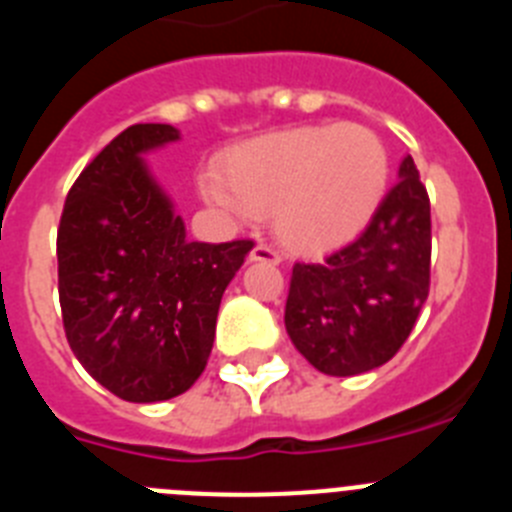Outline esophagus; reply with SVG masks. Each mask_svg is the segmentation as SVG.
<instances>
[{"instance_id": "34e87169", "label": "esophagus", "mask_w": 512, "mask_h": 512, "mask_svg": "<svg viewBox=\"0 0 512 512\" xmlns=\"http://www.w3.org/2000/svg\"><path fill=\"white\" fill-rule=\"evenodd\" d=\"M251 261H266V264H282V253L269 243H256L251 251Z\"/></svg>"}]
</instances>
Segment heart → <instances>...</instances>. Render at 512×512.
I'll return each instance as SVG.
<instances>
[{
	"label": "heart",
	"instance_id": "b5f03b06",
	"mask_svg": "<svg viewBox=\"0 0 512 512\" xmlns=\"http://www.w3.org/2000/svg\"><path fill=\"white\" fill-rule=\"evenodd\" d=\"M223 176H202L207 200L235 212L274 215V230L297 251L354 238L382 205L390 153L354 122L261 135L223 156Z\"/></svg>",
	"mask_w": 512,
	"mask_h": 512
}]
</instances>
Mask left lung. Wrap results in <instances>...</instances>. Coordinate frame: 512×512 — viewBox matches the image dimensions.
<instances>
[{
  "label": "left lung",
  "mask_w": 512,
  "mask_h": 512,
  "mask_svg": "<svg viewBox=\"0 0 512 512\" xmlns=\"http://www.w3.org/2000/svg\"><path fill=\"white\" fill-rule=\"evenodd\" d=\"M431 289V200L413 156L364 233L318 264L297 261L284 325L302 356L330 377L387 364L408 341Z\"/></svg>",
  "instance_id": "8db88e82"
}]
</instances>
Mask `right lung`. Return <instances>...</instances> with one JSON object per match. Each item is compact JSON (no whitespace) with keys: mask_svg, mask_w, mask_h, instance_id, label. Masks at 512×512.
Returning <instances> with one entry per match:
<instances>
[{"mask_svg":"<svg viewBox=\"0 0 512 512\" xmlns=\"http://www.w3.org/2000/svg\"><path fill=\"white\" fill-rule=\"evenodd\" d=\"M179 130L140 122L84 166L58 223L66 341L102 387L128 402L182 395L205 372L225 287L253 241H187L182 217L140 153Z\"/></svg>","mask_w":512,"mask_h":512,"instance_id":"obj_1","label":"right lung"}]
</instances>
